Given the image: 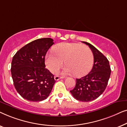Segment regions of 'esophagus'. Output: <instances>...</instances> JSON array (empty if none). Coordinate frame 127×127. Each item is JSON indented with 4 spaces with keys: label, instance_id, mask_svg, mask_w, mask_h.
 <instances>
[{
    "label": "esophagus",
    "instance_id": "1",
    "mask_svg": "<svg viewBox=\"0 0 127 127\" xmlns=\"http://www.w3.org/2000/svg\"><path fill=\"white\" fill-rule=\"evenodd\" d=\"M63 77H60V76H55L54 77V79L55 80H59L60 79H63Z\"/></svg>",
    "mask_w": 127,
    "mask_h": 127
}]
</instances>
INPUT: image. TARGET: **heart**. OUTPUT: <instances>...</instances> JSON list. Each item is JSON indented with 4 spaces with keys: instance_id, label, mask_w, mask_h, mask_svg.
<instances>
[{
    "instance_id": "heart-1",
    "label": "heart",
    "mask_w": 127,
    "mask_h": 127,
    "mask_svg": "<svg viewBox=\"0 0 127 127\" xmlns=\"http://www.w3.org/2000/svg\"><path fill=\"white\" fill-rule=\"evenodd\" d=\"M55 54L46 55V65L52 73H56L65 61L66 66L62 71L64 74L73 73L80 77L87 73L93 64V54L86 45L76 43H61L54 48Z\"/></svg>"
}]
</instances>
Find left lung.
<instances>
[{
    "mask_svg": "<svg viewBox=\"0 0 127 127\" xmlns=\"http://www.w3.org/2000/svg\"><path fill=\"white\" fill-rule=\"evenodd\" d=\"M94 55V65L91 72L80 79H76V86L70 91L73 96L78 100L90 102L98 98L106 88L111 69L109 61L94 46L86 41Z\"/></svg>",
    "mask_w": 127,
    "mask_h": 127,
    "instance_id": "obj_1",
    "label": "left lung"
}]
</instances>
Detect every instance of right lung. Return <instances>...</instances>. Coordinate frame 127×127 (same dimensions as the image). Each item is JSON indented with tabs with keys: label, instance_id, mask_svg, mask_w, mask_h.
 <instances>
[{
	"label": "right lung",
	"instance_id": "right-lung-1",
	"mask_svg": "<svg viewBox=\"0 0 127 127\" xmlns=\"http://www.w3.org/2000/svg\"><path fill=\"white\" fill-rule=\"evenodd\" d=\"M51 38L36 39L17 52L11 62L14 85L19 94L29 101L39 102L49 96L54 76L45 65V56L54 44Z\"/></svg>",
	"mask_w": 127,
	"mask_h": 127
}]
</instances>
